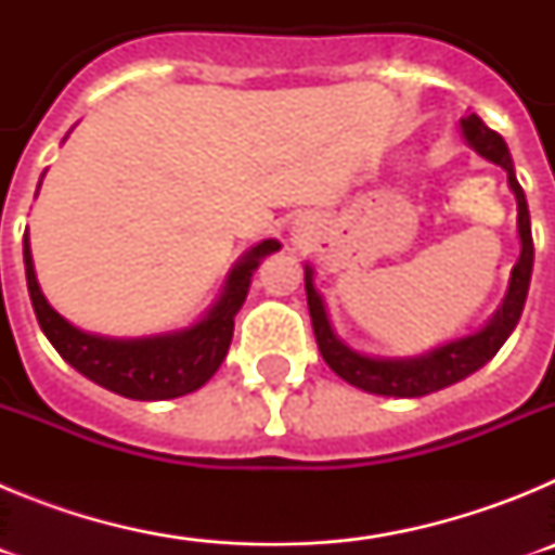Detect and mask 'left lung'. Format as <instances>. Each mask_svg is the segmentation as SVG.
<instances>
[{
    "mask_svg": "<svg viewBox=\"0 0 555 555\" xmlns=\"http://www.w3.org/2000/svg\"><path fill=\"white\" fill-rule=\"evenodd\" d=\"M461 132L467 144L478 152L480 158L492 160L503 166L508 175L514 197H517V233H519V261L512 269V281L503 306L498 308L487 327H480L473 336H461L455 341L436 347V350L423 352L414 358H372L364 352H356L347 347L341 338L333 333L331 320H327L325 300L313 286V269L306 263V294H308V311H311V325L317 345H320L325 364L345 377L347 384L358 389L370 391V395L384 397H423L430 391H439L444 386H453L464 380L467 375L478 372L480 366L492 361L494 352L503 347L512 331L517 327L519 313L526 308L528 286H531V269H533V238H531V214H528L526 194L522 185L517 183L514 175L512 155H508L506 141L500 139L498 132L489 130L483 121L469 113L467 119H461Z\"/></svg>",
    "mask_w": 555,
    "mask_h": 555,
    "instance_id": "1",
    "label": "left lung"
}]
</instances>
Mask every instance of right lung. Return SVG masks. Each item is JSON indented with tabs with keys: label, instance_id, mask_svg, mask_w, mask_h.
<instances>
[{
	"label": "right lung",
	"instance_id": "add662e5",
	"mask_svg": "<svg viewBox=\"0 0 555 555\" xmlns=\"http://www.w3.org/2000/svg\"><path fill=\"white\" fill-rule=\"evenodd\" d=\"M278 249H281V242L274 238L255 244L242 261L230 269L222 297L197 325L141 338L96 336L63 320L38 286L27 233H24V272H27L29 300L36 308L38 325L66 364L75 366L88 380L130 400H171V397L197 391L219 370L233 338V317L247 300L253 272L261 258Z\"/></svg>",
	"mask_w": 555,
	"mask_h": 555
}]
</instances>
